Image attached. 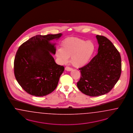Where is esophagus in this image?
<instances>
[{"label": "esophagus", "instance_id": "34e87169", "mask_svg": "<svg viewBox=\"0 0 133 133\" xmlns=\"http://www.w3.org/2000/svg\"><path fill=\"white\" fill-rule=\"evenodd\" d=\"M65 70H66V71H71L72 70V68H70V67H69L67 66V67H66L65 68Z\"/></svg>", "mask_w": 133, "mask_h": 133}]
</instances>
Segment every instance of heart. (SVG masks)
<instances>
[{"label": "heart", "instance_id": "heart-1", "mask_svg": "<svg viewBox=\"0 0 133 133\" xmlns=\"http://www.w3.org/2000/svg\"><path fill=\"white\" fill-rule=\"evenodd\" d=\"M96 50L93 41L77 37H70L63 40L61 49H57L56 56L62 63H66L69 57L74 66L81 67L88 63Z\"/></svg>", "mask_w": 133, "mask_h": 133}]
</instances>
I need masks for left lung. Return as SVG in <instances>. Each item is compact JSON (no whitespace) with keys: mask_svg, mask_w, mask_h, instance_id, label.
<instances>
[{"mask_svg":"<svg viewBox=\"0 0 133 133\" xmlns=\"http://www.w3.org/2000/svg\"><path fill=\"white\" fill-rule=\"evenodd\" d=\"M98 54L79 69L81 78L77 86L82 93L97 97L109 93L121 77V55L112 42L102 36H96Z\"/></svg>","mask_w":133,"mask_h":133,"instance_id":"obj_1","label":"left lung"}]
</instances>
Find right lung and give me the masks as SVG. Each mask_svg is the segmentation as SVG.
I'll return each mask as SVG.
<instances>
[{"mask_svg": "<svg viewBox=\"0 0 133 133\" xmlns=\"http://www.w3.org/2000/svg\"><path fill=\"white\" fill-rule=\"evenodd\" d=\"M62 34L36 35L21 45L14 60V74L18 84L29 94L43 97L56 88L64 70L57 64L51 53L56 52L55 44Z\"/></svg>", "mask_w": 133, "mask_h": 133, "instance_id": "add662e5", "label": "right lung"}]
</instances>
